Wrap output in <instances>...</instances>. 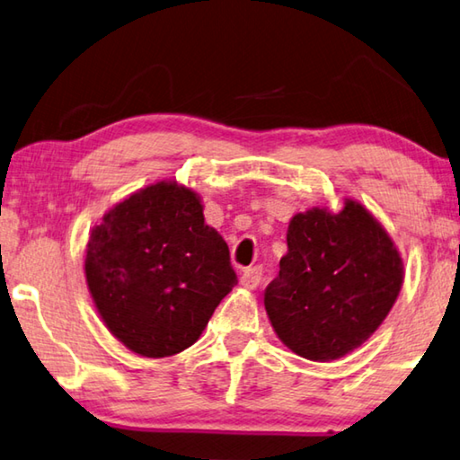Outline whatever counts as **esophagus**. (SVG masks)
Listing matches in <instances>:
<instances>
[{
    "mask_svg": "<svg viewBox=\"0 0 460 460\" xmlns=\"http://www.w3.org/2000/svg\"><path fill=\"white\" fill-rule=\"evenodd\" d=\"M261 276H264V270H261V266H253V268L243 270V274L239 276V282H242V287L253 290L256 287H260Z\"/></svg>",
    "mask_w": 460,
    "mask_h": 460,
    "instance_id": "obj_1",
    "label": "esophagus"
}]
</instances>
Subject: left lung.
<instances>
[{
  "label": "left lung",
  "instance_id": "obj_1",
  "mask_svg": "<svg viewBox=\"0 0 460 460\" xmlns=\"http://www.w3.org/2000/svg\"><path fill=\"white\" fill-rule=\"evenodd\" d=\"M287 245L264 293L270 323L303 358H341L389 315L403 284V260L356 200H346L338 215L325 208L295 215Z\"/></svg>",
  "mask_w": 460,
  "mask_h": 460
}]
</instances>
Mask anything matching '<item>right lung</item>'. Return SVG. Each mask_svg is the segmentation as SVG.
I'll return each mask as SVG.
<instances>
[{
    "mask_svg": "<svg viewBox=\"0 0 460 460\" xmlns=\"http://www.w3.org/2000/svg\"><path fill=\"white\" fill-rule=\"evenodd\" d=\"M85 280L108 330L135 354L190 348L237 284L229 247L190 188L157 181L92 229Z\"/></svg>",
    "mask_w": 460,
    "mask_h": 460,
    "instance_id": "obj_1",
    "label": "right lung"
}]
</instances>
